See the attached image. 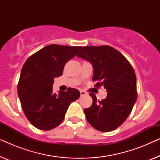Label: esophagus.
<instances>
[{"label":"esophagus","mask_w":160,"mask_h":160,"mask_svg":"<svg viewBox=\"0 0 160 160\" xmlns=\"http://www.w3.org/2000/svg\"><path fill=\"white\" fill-rule=\"evenodd\" d=\"M80 94H81V95L83 96V95H87V92L85 91L82 90V89H81V90H80Z\"/></svg>","instance_id":"obj_1"}]
</instances>
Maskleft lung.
Instances as JSON below:
<instances>
[{
  "mask_svg": "<svg viewBox=\"0 0 160 160\" xmlns=\"http://www.w3.org/2000/svg\"><path fill=\"white\" fill-rule=\"evenodd\" d=\"M92 65L95 87H103L107 97L98 101L89 93L92 104L84 109L87 120L101 132L114 130L125 121L137 100L136 76L129 61L110 46L84 47L77 54Z\"/></svg>",
  "mask_w": 160,
  "mask_h": 160,
  "instance_id": "8db88e82",
  "label": "left lung"
}]
</instances>
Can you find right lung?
Wrapping results in <instances>:
<instances>
[{"label":"right lung","mask_w":160,"mask_h":160,"mask_svg":"<svg viewBox=\"0 0 160 160\" xmlns=\"http://www.w3.org/2000/svg\"><path fill=\"white\" fill-rule=\"evenodd\" d=\"M82 47L48 45L32 54L22 68L17 92L22 108L29 122L36 128L50 130L65 118L69 105L80 96L78 89L68 88L52 92L54 78L62 75L68 61Z\"/></svg>","instance_id":"1"}]
</instances>
